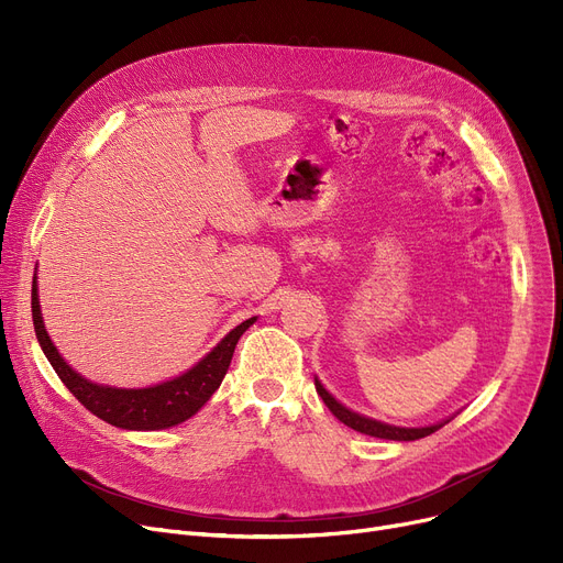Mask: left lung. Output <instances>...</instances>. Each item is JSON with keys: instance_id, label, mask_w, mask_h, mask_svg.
I'll list each match as a JSON object with an SVG mask.
<instances>
[{"instance_id": "8db88e82", "label": "left lung", "mask_w": 563, "mask_h": 563, "mask_svg": "<svg viewBox=\"0 0 563 563\" xmlns=\"http://www.w3.org/2000/svg\"><path fill=\"white\" fill-rule=\"evenodd\" d=\"M314 388H317V395L323 399V404L329 406V410L333 412V416L344 422L346 427L356 429L365 435H374V438H386V440H418V438H424V435H431L433 431H438L440 427H445L450 420L445 422H438L433 427H422V429H404V427H390V424H383V422H376V420H369V418H363L358 416V412H353L349 408H344L342 404H338L327 390H323V386L319 380H314Z\"/></svg>"}]
</instances>
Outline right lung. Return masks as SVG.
Masks as SVG:
<instances>
[{"mask_svg":"<svg viewBox=\"0 0 563 563\" xmlns=\"http://www.w3.org/2000/svg\"><path fill=\"white\" fill-rule=\"evenodd\" d=\"M32 317H34V331L43 353L47 356L49 365L54 367L56 376L62 378L64 386L77 397V401L86 410H91L100 420L121 429H132V431L168 429L196 416V412L202 408V404L210 399L214 390L221 386V380L230 367L236 340H240L244 331L255 321V317L242 321L240 327L232 329L198 365H194L183 376L166 380L155 388L121 390V388L98 386V383L81 378L75 369H70V365L62 356H58L56 346L52 344L43 327L36 280L32 285Z\"/></svg>","mask_w":563,"mask_h":563,"instance_id":"add662e5","label":"right lung"}]
</instances>
